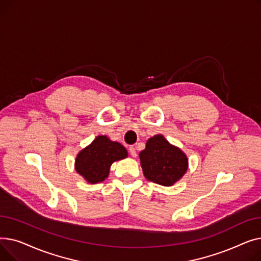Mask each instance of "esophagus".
Returning a JSON list of instances; mask_svg holds the SVG:
<instances>
[{
	"label": "esophagus",
	"instance_id": "34e87169",
	"mask_svg": "<svg viewBox=\"0 0 261 261\" xmlns=\"http://www.w3.org/2000/svg\"><path fill=\"white\" fill-rule=\"evenodd\" d=\"M129 151H130L131 156H133V158H135V156H136V149H135L133 146H130V148H129Z\"/></svg>",
	"mask_w": 261,
	"mask_h": 261
}]
</instances>
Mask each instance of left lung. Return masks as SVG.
Listing matches in <instances>:
<instances>
[{"label": "left lung", "instance_id": "1", "mask_svg": "<svg viewBox=\"0 0 261 261\" xmlns=\"http://www.w3.org/2000/svg\"><path fill=\"white\" fill-rule=\"evenodd\" d=\"M140 159L146 179L162 186L173 185L188 168L186 154L180 148L169 144L162 134L147 141Z\"/></svg>", "mask_w": 261, "mask_h": 261}]
</instances>
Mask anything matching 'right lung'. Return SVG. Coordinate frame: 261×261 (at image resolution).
Returning <instances> with one entry per match:
<instances>
[{
    "label": "right lung",
    "mask_w": 261,
    "mask_h": 261,
    "mask_svg": "<svg viewBox=\"0 0 261 261\" xmlns=\"http://www.w3.org/2000/svg\"><path fill=\"white\" fill-rule=\"evenodd\" d=\"M127 156V149L121 144L98 135L77 154L75 169L88 183H100L108 177L112 164Z\"/></svg>",
    "instance_id": "obj_1"
}]
</instances>
